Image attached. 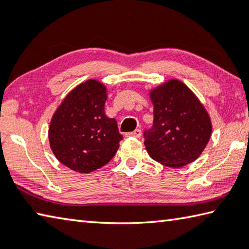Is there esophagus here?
Here are the masks:
<instances>
[{
  "label": "esophagus",
  "mask_w": 249,
  "mask_h": 249,
  "mask_svg": "<svg viewBox=\"0 0 249 249\" xmlns=\"http://www.w3.org/2000/svg\"><path fill=\"white\" fill-rule=\"evenodd\" d=\"M126 136L127 137H136V138H140L142 136V130L140 128L135 129L134 132H130L126 134Z\"/></svg>",
  "instance_id": "34e87169"
}]
</instances>
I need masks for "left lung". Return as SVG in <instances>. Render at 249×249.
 I'll list each match as a JSON object with an SVG mask.
<instances>
[{
    "instance_id": "left-lung-1",
    "label": "left lung",
    "mask_w": 249,
    "mask_h": 249,
    "mask_svg": "<svg viewBox=\"0 0 249 249\" xmlns=\"http://www.w3.org/2000/svg\"><path fill=\"white\" fill-rule=\"evenodd\" d=\"M154 125L144 133L146 150L163 166L180 168L200 157L212 134V122L197 96L177 79L149 92Z\"/></svg>"
}]
</instances>
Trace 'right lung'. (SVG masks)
Listing matches in <instances>:
<instances>
[{"label":"right lung","mask_w":249,"mask_h":249,"mask_svg":"<svg viewBox=\"0 0 249 249\" xmlns=\"http://www.w3.org/2000/svg\"><path fill=\"white\" fill-rule=\"evenodd\" d=\"M107 87L95 79L71 90L53 113L48 129L56 158L79 174H90L111 160L123 136L104 113Z\"/></svg>","instance_id":"add662e5"}]
</instances>
